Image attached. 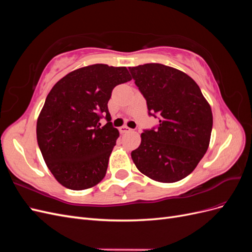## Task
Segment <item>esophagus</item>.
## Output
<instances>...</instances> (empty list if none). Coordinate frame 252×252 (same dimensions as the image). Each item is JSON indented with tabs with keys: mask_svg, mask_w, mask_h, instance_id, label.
I'll list each match as a JSON object with an SVG mask.
<instances>
[{
	"mask_svg": "<svg viewBox=\"0 0 252 252\" xmlns=\"http://www.w3.org/2000/svg\"><path fill=\"white\" fill-rule=\"evenodd\" d=\"M119 130H120L121 133H126V132H128V131H130L131 129L129 128V127H127V126H122V127H120Z\"/></svg>",
	"mask_w": 252,
	"mask_h": 252,
	"instance_id": "esophagus-1",
	"label": "esophagus"
}]
</instances>
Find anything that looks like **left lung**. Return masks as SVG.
<instances>
[{"mask_svg":"<svg viewBox=\"0 0 252 252\" xmlns=\"http://www.w3.org/2000/svg\"><path fill=\"white\" fill-rule=\"evenodd\" d=\"M131 78L147 102L158 128L144 130L141 145L131 152L143 174L161 183H174L191 173L208 149L212 130L209 103L185 72L163 64L129 67Z\"/></svg>","mask_w":252,"mask_h":252,"instance_id":"obj_1","label":"left lung"}]
</instances>
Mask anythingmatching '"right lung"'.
<instances>
[{
    "label": "right lung",
    "mask_w": 252,
    "mask_h": 252,
    "mask_svg": "<svg viewBox=\"0 0 252 252\" xmlns=\"http://www.w3.org/2000/svg\"><path fill=\"white\" fill-rule=\"evenodd\" d=\"M131 79L126 67L94 64L69 72L52 87L37 118L36 140L61 185L84 190L104 179L120 135L107 104L112 89ZM104 115L108 124L101 127Z\"/></svg>",
    "instance_id": "add662e5"
}]
</instances>
